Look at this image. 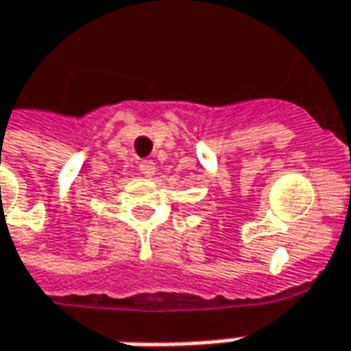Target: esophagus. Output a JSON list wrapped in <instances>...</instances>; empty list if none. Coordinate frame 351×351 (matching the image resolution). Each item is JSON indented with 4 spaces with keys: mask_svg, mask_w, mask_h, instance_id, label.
I'll list each match as a JSON object with an SVG mask.
<instances>
[{
    "mask_svg": "<svg viewBox=\"0 0 351 351\" xmlns=\"http://www.w3.org/2000/svg\"><path fill=\"white\" fill-rule=\"evenodd\" d=\"M138 171L143 173V176H154V171H156V164H154V160H141L138 162Z\"/></svg>",
    "mask_w": 351,
    "mask_h": 351,
    "instance_id": "1",
    "label": "esophagus"
}]
</instances>
